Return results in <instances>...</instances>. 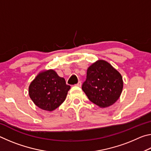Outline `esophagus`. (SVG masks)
<instances>
[{
  "mask_svg": "<svg viewBox=\"0 0 151 151\" xmlns=\"http://www.w3.org/2000/svg\"><path fill=\"white\" fill-rule=\"evenodd\" d=\"M77 86H81V81H78V83L76 84V85Z\"/></svg>",
  "mask_w": 151,
  "mask_h": 151,
  "instance_id": "1",
  "label": "esophagus"
}]
</instances>
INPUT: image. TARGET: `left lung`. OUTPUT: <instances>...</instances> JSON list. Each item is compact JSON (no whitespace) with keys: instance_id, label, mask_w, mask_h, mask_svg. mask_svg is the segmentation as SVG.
<instances>
[{"instance_id":"obj_1","label":"left lung","mask_w":151,"mask_h":151,"mask_svg":"<svg viewBox=\"0 0 151 151\" xmlns=\"http://www.w3.org/2000/svg\"><path fill=\"white\" fill-rule=\"evenodd\" d=\"M122 88L121 75L104 60H98L89 66L86 79L82 86L89 100L101 108L115 103L121 96Z\"/></svg>"}]
</instances>
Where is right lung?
Instances as JSON below:
<instances>
[{"label": "right lung", "mask_w": 151, "mask_h": 151, "mask_svg": "<svg viewBox=\"0 0 151 151\" xmlns=\"http://www.w3.org/2000/svg\"><path fill=\"white\" fill-rule=\"evenodd\" d=\"M70 88L65 78L52 69L40 72L30 83V98L36 106L47 111H52L65 101Z\"/></svg>", "instance_id": "right-lung-1"}]
</instances>
